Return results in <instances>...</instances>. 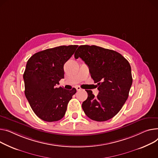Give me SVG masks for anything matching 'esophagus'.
<instances>
[{
  "mask_svg": "<svg viewBox=\"0 0 158 158\" xmlns=\"http://www.w3.org/2000/svg\"><path fill=\"white\" fill-rule=\"evenodd\" d=\"M76 89H77V91L81 90V88L79 86H76Z\"/></svg>",
  "mask_w": 158,
  "mask_h": 158,
  "instance_id": "obj_1",
  "label": "esophagus"
}]
</instances>
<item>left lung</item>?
<instances>
[{
	"label": "left lung",
	"mask_w": 158,
	"mask_h": 158,
	"mask_svg": "<svg viewBox=\"0 0 158 158\" xmlns=\"http://www.w3.org/2000/svg\"><path fill=\"white\" fill-rule=\"evenodd\" d=\"M74 56L85 62L91 77L98 86L97 97L91 90H86L88 98L82 104L84 112L96 121L112 118L129 95L133 82L129 62L116 51L94 45L80 46Z\"/></svg>",
	"instance_id": "1"
}]
</instances>
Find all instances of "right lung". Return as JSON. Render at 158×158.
Returning <instances> with one entry per match:
<instances>
[{
	"mask_svg": "<svg viewBox=\"0 0 158 158\" xmlns=\"http://www.w3.org/2000/svg\"><path fill=\"white\" fill-rule=\"evenodd\" d=\"M77 45L61 46L36 52L28 60L23 73L25 94L34 113L47 122L60 120L76 89L56 88L64 78V65Z\"/></svg>",
	"mask_w": 158,
	"mask_h": 158,
	"instance_id": "add662e5",
	"label": "right lung"
}]
</instances>
